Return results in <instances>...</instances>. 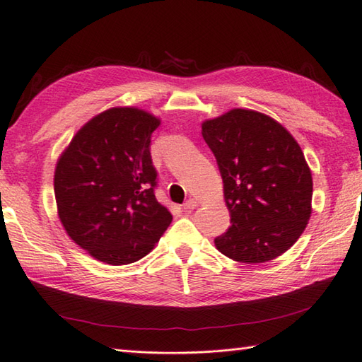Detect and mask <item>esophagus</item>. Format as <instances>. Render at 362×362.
I'll return each instance as SVG.
<instances>
[{"label":"esophagus","instance_id":"obj_1","mask_svg":"<svg viewBox=\"0 0 362 362\" xmlns=\"http://www.w3.org/2000/svg\"><path fill=\"white\" fill-rule=\"evenodd\" d=\"M196 207H198V201H196V199H188L185 204H183V209H185V212H192V210H194Z\"/></svg>","mask_w":362,"mask_h":362}]
</instances>
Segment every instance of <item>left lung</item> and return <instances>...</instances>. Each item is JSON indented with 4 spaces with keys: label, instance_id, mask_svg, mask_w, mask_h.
Listing matches in <instances>:
<instances>
[{
    "label": "left lung",
    "instance_id": "left-lung-1",
    "mask_svg": "<svg viewBox=\"0 0 362 362\" xmlns=\"http://www.w3.org/2000/svg\"><path fill=\"white\" fill-rule=\"evenodd\" d=\"M201 127L231 214V226L215 239L216 250L247 264L284 255L312 215V170L298 141L284 124L252 109L234 107Z\"/></svg>",
    "mask_w": 362,
    "mask_h": 362
}]
</instances>
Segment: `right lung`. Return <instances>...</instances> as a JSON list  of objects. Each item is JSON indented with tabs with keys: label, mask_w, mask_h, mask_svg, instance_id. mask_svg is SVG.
I'll return each mask as SVG.
<instances>
[{
	"label": "right lung",
	"mask_w": 362,
	"mask_h": 362,
	"mask_svg": "<svg viewBox=\"0 0 362 362\" xmlns=\"http://www.w3.org/2000/svg\"><path fill=\"white\" fill-rule=\"evenodd\" d=\"M160 122L139 107H110L90 118L58 156V218L69 238L104 264L139 261L173 221L153 193L148 147Z\"/></svg>",
	"instance_id": "add662e5"
}]
</instances>
